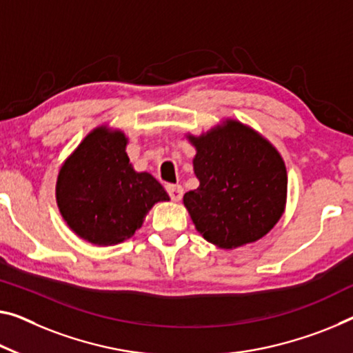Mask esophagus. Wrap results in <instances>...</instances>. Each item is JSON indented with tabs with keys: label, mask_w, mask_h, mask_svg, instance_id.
Returning a JSON list of instances; mask_svg holds the SVG:
<instances>
[{
	"label": "esophagus",
	"mask_w": 353,
	"mask_h": 353,
	"mask_svg": "<svg viewBox=\"0 0 353 353\" xmlns=\"http://www.w3.org/2000/svg\"><path fill=\"white\" fill-rule=\"evenodd\" d=\"M165 189H167V192H169L173 202H180L183 197V188L180 186V184H167Z\"/></svg>",
	"instance_id": "obj_1"
}]
</instances>
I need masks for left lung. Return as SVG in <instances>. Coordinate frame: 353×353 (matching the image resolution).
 Returning a JSON list of instances; mask_svg holds the SVG:
<instances>
[{"label": "left lung", "instance_id": "8db88e82", "mask_svg": "<svg viewBox=\"0 0 353 353\" xmlns=\"http://www.w3.org/2000/svg\"><path fill=\"white\" fill-rule=\"evenodd\" d=\"M188 139L197 151L192 164L200 184L183 202L200 235L224 249L267 235L287 199V170L278 150L235 120Z\"/></svg>", "mask_w": 353, "mask_h": 353}]
</instances>
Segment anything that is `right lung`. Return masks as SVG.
Wrapping results in <instances>:
<instances>
[{
  "label": "right lung",
  "instance_id": "add662e5",
  "mask_svg": "<svg viewBox=\"0 0 353 353\" xmlns=\"http://www.w3.org/2000/svg\"><path fill=\"white\" fill-rule=\"evenodd\" d=\"M126 145L121 131L96 128L58 173L59 213L80 238L97 246L131 238L153 205L169 200L154 176L134 170Z\"/></svg>",
  "mask_w": 353,
  "mask_h": 353
}]
</instances>
